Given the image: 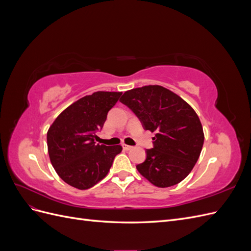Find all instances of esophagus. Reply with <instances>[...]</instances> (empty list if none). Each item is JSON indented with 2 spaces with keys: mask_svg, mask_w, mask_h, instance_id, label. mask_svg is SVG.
I'll use <instances>...</instances> for the list:
<instances>
[{
  "mask_svg": "<svg viewBox=\"0 0 251 251\" xmlns=\"http://www.w3.org/2000/svg\"><path fill=\"white\" fill-rule=\"evenodd\" d=\"M123 148H124V150H126V151H130V150H132L133 149V147H131V146H127V144H123Z\"/></svg>",
  "mask_w": 251,
  "mask_h": 251,
  "instance_id": "1",
  "label": "esophagus"
}]
</instances>
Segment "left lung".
Wrapping results in <instances>:
<instances>
[{
    "instance_id": "1",
    "label": "left lung",
    "mask_w": 251,
    "mask_h": 251,
    "mask_svg": "<svg viewBox=\"0 0 251 251\" xmlns=\"http://www.w3.org/2000/svg\"><path fill=\"white\" fill-rule=\"evenodd\" d=\"M120 102L138 117L144 130L156 132L147 159L136 165L151 184H178L198 161L204 142L201 121L180 96L161 86H144L126 91Z\"/></svg>"
}]
</instances>
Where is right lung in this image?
I'll list each match as a JSON object with an SVG mask.
<instances>
[{
    "label": "right lung",
    "instance_id": "1",
    "mask_svg": "<svg viewBox=\"0 0 251 251\" xmlns=\"http://www.w3.org/2000/svg\"><path fill=\"white\" fill-rule=\"evenodd\" d=\"M121 92L98 91L80 98L59 114L47 133L50 161L66 183L88 189L107 176L123 148L95 142L108 112Z\"/></svg>",
    "mask_w": 251,
    "mask_h": 251
}]
</instances>
